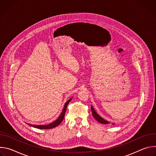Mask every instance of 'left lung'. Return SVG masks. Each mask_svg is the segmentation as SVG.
Masks as SVG:
<instances>
[{"mask_svg":"<svg viewBox=\"0 0 156 156\" xmlns=\"http://www.w3.org/2000/svg\"><path fill=\"white\" fill-rule=\"evenodd\" d=\"M91 112H92V114H93V117H94V119H95L98 122H99V123H102V124H108V123H110L108 121H107V120H104L103 118L101 117L96 113V112L94 110V108H93V107L92 105L91 106ZM112 124L114 125V123H112Z\"/></svg>","mask_w":156,"mask_h":156,"instance_id":"left-lung-1","label":"left lung"}]
</instances>
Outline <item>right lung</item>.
I'll return each mask as SVG.
<instances>
[{"label":"right lung","instance_id":"right-lung-1","mask_svg":"<svg viewBox=\"0 0 156 156\" xmlns=\"http://www.w3.org/2000/svg\"><path fill=\"white\" fill-rule=\"evenodd\" d=\"M72 99V98L70 99L68 101L66 102V103L64 105V107L63 108L62 112L60 114V116L58 117V118L56 120H55L52 123H51L50 124H48V125H31V124H29V123H28V125H29L30 126H33L34 128H39V129H51V128H55V127L57 126L63 121L64 116H65V112H66V107H67V105L71 101Z\"/></svg>","mask_w":156,"mask_h":156}]
</instances>
